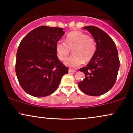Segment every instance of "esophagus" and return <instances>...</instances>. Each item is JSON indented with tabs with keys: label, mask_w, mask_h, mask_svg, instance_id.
Wrapping results in <instances>:
<instances>
[{
	"label": "esophagus",
	"mask_w": 133,
	"mask_h": 133,
	"mask_svg": "<svg viewBox=\"0 0 133 133\" xmlns=\"http://www.w3.org/2000/svg\"><path fill=\"white\" fill-rule=\"evenodd\" d=\"M68 71H69V72H76V70H72V69H69Z\"/></svg>",
	"instance_id": "esophagus-1"
}]
</instances>
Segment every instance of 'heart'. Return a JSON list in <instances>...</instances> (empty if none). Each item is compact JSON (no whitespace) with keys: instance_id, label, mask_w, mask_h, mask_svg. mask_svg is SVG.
Segmentation results:
<instances>
[{"instance_id":"heart-1","label":"heart","mask_w":133,"mask_h":133,"mask_svg":"<svg viewBox=\"0 0 133 133\" xmlns=\"http://www.w3.org/2000/svg\"><path fill=\"white\" fill-rule=\"evenodd\" d=\"M71 50L73 55L68 58L65 64L71 68H77L83 62H88L94 57L97 50L93 38L81 31H74L67 34L65 42L60 40L56 43V50L60 61H63L70 54Z\"/></svg>"}]
</instances>
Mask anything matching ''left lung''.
<instances>
[{
	"mask_svg": "<svg viewBox=\"0 0 133 133\" xmlns=\"http://www.w3.org/2000/svg\"><path fill=\"white\" fill-rule=\"evenodd\" d=\"M83 28L95 40L97 50L87 66L79 70L85 77L78 85L87 95L101 96L110 90L116 83L120 66L118 51L115 43L102 30L94 26Z\"/></svg>",
	"mask_w": 133,
	"mask_h": 133,
	"instance_id": "1",
	"label": "left lung"
}]
</instances>
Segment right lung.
Returning a JSON list of instances; mask_svg holds the SVG:
<instances>
[{
    "mask_svg": "<svg viewBox=\"0 0 133 133\" xmlns=\"http://www.w3.org/2000/svg\"><path fill=\"white\" fill-rule=\"evenodd\" d=\"M63 29L41 26L29 32L18 47L16 73L23 90L37 97L50 95L68 69L57 58L56 43Z\"/></svg>",
    "mask_w": 133,
    "mask_h": 133,
    "instance_id": "1",
    "label": "right lung"
}]
</instances>
